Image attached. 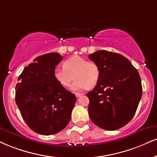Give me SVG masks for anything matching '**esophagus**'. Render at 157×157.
Listing matches in <instances>:
<instances>
[{"label": "esophagus", "instance_id": "esophagus-1", "mask_svg": "<svg viewBox=\"0 0 157 157\" xmlns=\"http://www.w3.org/2000/svg\"><path fill=\"white\" fill-rule=\"evenodd\" d=\"M83 95V94H81V93H76L75 94V96H76V97H80V96Z\"/></svg>", "mask_w": 157, "mask_h": 157}]
</instances>
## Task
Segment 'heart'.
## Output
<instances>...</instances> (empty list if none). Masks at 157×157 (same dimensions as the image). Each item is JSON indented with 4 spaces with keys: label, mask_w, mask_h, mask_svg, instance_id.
Returning a JSON list of instances; mask_svg holds the SVG:
<instances>
[{
    "label": "heart",
    "mask_w": 157,
    "mask_h": 157,
    "mask_svg": "<svg viewBox=\"0 0 157 157\" xmlns=\"http://www.w3.org/2000/svg\"><path fill=\"white\" fill-rule=\"evenodd\" d=\"M72 90L84 89L97 84L100 77V69L95 62L87 60L80 56H72L66 60L63 67H58L54 70V77L63 88H69L74 80Z\"/></svg>",
    "instance_id": "1"
}]
</instances>
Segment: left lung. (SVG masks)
Instances as JSON below:
<instances>
[{"mask_svg": "<svg viewBox=\"0 0 157 157\" xmlns=\"http://www.w3.org/2000/svg\"><path fill=\"white\" fill-rule=\"evenodd\" d=\"M88 58L100 69L97 84L87 93L90 120L103 129H120L132 119L142 97L138 71L127 58L116 52L99 50Z\"/></svg>", "mask_w": 157, "mask_h": 157, "instance_id": "1", "label": "left lung"}]
</instances>
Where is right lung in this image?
<instances>
[{"instance_id":"right-lung-1","label":"right lung","mask_w":157,"mask_h":157,"mask_svg":"<svg viewBox=\"0 0 157 157\" xmlns=\"http://www.w3.org/2000/svg\"><path fill=\"white\" fill-rule=\"evenodd\" d=\"M63 59L56 52L44 54L25 67L18 77L15 101L22 118L33 132L42 135L59 132L70 121L76 97L54 77Z\"/></svg>"}]
</instances>
